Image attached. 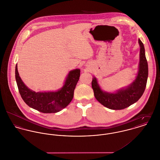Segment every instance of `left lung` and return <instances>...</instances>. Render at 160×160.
Returning a JSON list of instances; mask_svg holds the SVG:
<instances>
[{
  "instance_id": "obj_1",
  "label": "left lung",
  "mask_w": 160,
  "mask_h": 160,
  "mask_svg": "<svg viewBox=\"0 0 160 160\" xmlns=\"http://www.w3.org/2000/svg\"><path fill=\"white\" fill-rule=\"evenodd\" d=\"M140 45V62L138 76L135 81L128 88L116 93H108L100 88L95 78L91 85L96 99L104 106L112 110H122L137 102L142 96L147 85L148 77V63L145 54L143 44L139 39Z\"/></svg>"
}]
</instances>
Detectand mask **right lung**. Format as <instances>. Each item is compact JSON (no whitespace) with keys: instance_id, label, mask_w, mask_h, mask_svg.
Listing matches in <instances>:
<instances>
[{"instance_id":"1","label":"right lung","mask_w":160,"mask_h":160,"mask_svg":"<svg viewBox=\"0 0 160 160\" xmlns=\"http://www.w3.org/2000/svg\"><path fill=\"white\" fill-rule=\"evenodd\" d=\"M80 75V69L70 72L64 85L58 91L36 92L24 84L19 76L17 65L15 67L16 81L22 99L30 107L46 113H56L69 105L73 99Z\"/></svg>"}]
</instances>
